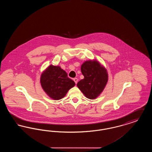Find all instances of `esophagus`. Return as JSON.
<instances>
[{
	"label": "esophagus",
	"instance_id": "obj_1",
	"mask_svg": "<svg viewBox=\"0 0 152 152\" xmlns=\"http://www.w3.org/2000/svg\"><path fill=\"white\" fill-rule=\"evenodd\" d=\"M73 81H75V84H76L77 83V81H78V79H77V78H74V79H73Z\"/></svg>",
	"mask_w": 152,
	"mask_h": 152
}]
</instances>
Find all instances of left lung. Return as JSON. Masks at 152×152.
Segmentation results:
<instances>
[{
  "label": "left lung",
  "instance_id": "obj_1",
  "mask_svg": "<svg viewBox=\"0 0 152 152\" xmlns=\"http://www.w3.org/2000/svg\"><path fill=\"white\" fill-rule=\"evenodd\" d=\"M84 78L77 84V86L86 97L94 99L103 91L108 79L106 69L96 60L85 61L81 66Z\"/></svg>",
  "mask_w": 152,
  "mask_h": 152
}]
</instances>
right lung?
<instances>
[{
    "mask_svg": "<svg viewBox=\"0 0 152 152\" xmlns=\"http://www.w3.org/2000/svg\"><path fill=\"white\" fill-rule=\"evenodd\" d=\"M40 83L45 92L53 100H60L75 86V83L59 66L50 65L40 77Z\"/></svg>",
    "mask_w": 152,
    "mask_h": 152,
    "instance_id": "right-lung-1",
    "label": "right lung"
}]
</instances>
